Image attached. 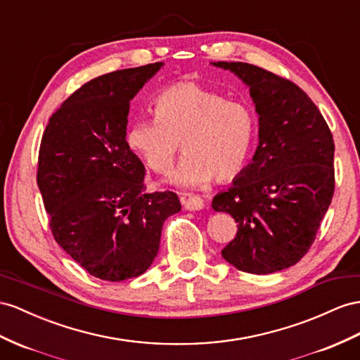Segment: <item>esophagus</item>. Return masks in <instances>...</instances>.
<instances>
[{"label":"esophagus","instance_id":"esophagus-1","mask_svg":"<svg viewBox=\"0 0 360 360\" xmlns=\"http://www.w3.org/2000/svg\"><path fill=\"white\" fill-rule=\"evenodd\" d=\"M181 200H182L184 208L188 211H199L205 207L204 199L196 196V195H190V193H184Z\"/></svg>","mask_w":360,"mask_h":360}]
</instances>
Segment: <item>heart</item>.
I'll list each match as a JSON object with an SVG mask.
<instances>
[{"label": "heart", "instance_id": "obj_1", "mask_svg": "<svg viewBox=\"0 0 360 360\" xmlns=\"http://www.w3.org/2000/svg\"><path fill=\"white\" fill-rule=\"evenodd\" d=\"M153 112V120H136L126 135L147 169L167 170L182 143L186 155L167 176L173 186L198 187L242 172L255 135V115L245 101L182 82L156 97Z\"/></svg>", "mask_w": 360, "mask_h": 360}]
</instances>
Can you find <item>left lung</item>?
I'll return each instance as SVG.
<instances>
[{"label": "left lung", "instance_id": "1", "mask_svg": "<svg viewBox=\"0 0 360 360\" xmlns=\"http://www.w3.org/2000/svg\"><path fill=\"white\" fill-rule=\"evenodd\" d=\"M250 88L259 146L233 186L213 199L237 234L222 257L238 271L274 274L298 263L315 240L335 191L333 135L319 109L290 80L243 62H211Z\"/></svg>", "mask_w": 360, "mask_h": 360}]
</instances>
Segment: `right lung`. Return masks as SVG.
Here are the masks:
<instances>
[{"label":"right lung","instance_id":"1","mask_svg":"<svg viewBox=\"0 0 360 360\" xmlns=\"http://www.w3.org/2000/svg\"><path fill=\"white\" fill-rule=\"evenodd\" d=\"M162 62L92 79L54 112L42 135L38 186L50 228L91 275L124 281L150 268L173 191L147 193L144 165L126 141L131 100Z\"/></svg>","mask_w":360,"mask_h":360}]
</instances>
